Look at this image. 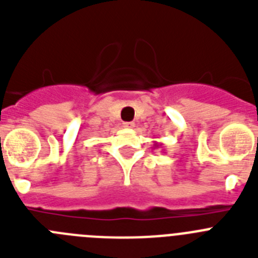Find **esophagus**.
Here are the masks:
<instances>
[{"label": "esophagus", "mask_w": 258, "mask_h": 258, "mask_svg": "<svg viewBox=\"0 0 258 258\" xmlns=\"http://www.w3.org/2000/svg\"><path fill=\"white\" fill-rule=\"evenodd\" d=\"M122 126L126 127V129H133L134 122H124V125H122Z\"/></svg>", "instance_id": "esophagus-1"}]
</instances>
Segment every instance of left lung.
Masks as SVG:
<instances>
[{"label":"left lung","mask_w":258,"mask_h":258,"mask_svg":"<svg viewBox=\"0 0 258 258\" xmlns=\"http://www.w3.org/2000/svg\"><path fill=\"white\" fill-rule=\"evenodd\" d=\"M161 143H157V142H154V149H157V147H161Z\"/></svg>","instance_id":"left-lung-1"}]
</instances>
